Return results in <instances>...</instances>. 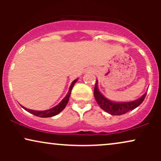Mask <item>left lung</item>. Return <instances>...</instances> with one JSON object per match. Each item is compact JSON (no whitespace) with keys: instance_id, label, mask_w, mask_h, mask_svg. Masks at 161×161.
Listing matches in <instances>:
<instances>
[{"instance_id":"8db88e82","label":"left lung","mask_w":161,"mask_h":161,"mask_svg":"<svg viewBox=\"0 0 161 161\" xmlns=\"http://www.w3.org/2000/svg\"><path fill=\"white\" fill-rule=\"evenodd\" d=\"M146 94L147 93L144 94L140 98L135 100L133 101H130V102H114L106 98L99 92L98 88H97V81H96L95 89H94L95 98L100 108L111 115H122L136 108L143 102L145 98Z\"/></svg>"}]
</instances>
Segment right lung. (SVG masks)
I'll return each instance as SVG.
<instances>
[{
    "mask_svg": "<svg viewBox=\"0 0 161 161\" xmlns=\"http://www.w3.org/2000/svg\"><path fill=\"white\" fill-rule=\"evenodd\" d=\"M78 79H75L73 82H72L71 86L69 87V92H68L67 95H66V97H64V99L59 103V104H57V106L53 107V108L49 109V110H42V111H38V110H30V109H27L23 107V109H25L26 111H28L30 114H33V115L36 116H39V117H42V118H45V117H51V116H53L55 115H57L59 113H60L64 110V108H66V104H67L68 101H69V96L70 94H71V91L73 89V87L75 85V83L77 82Z\"/></svg>",
    "mask_w": 161,
    "mask_h": 161,
    "instance_id": "obj_1",
    "label": "right lung"
}]
</instances>
